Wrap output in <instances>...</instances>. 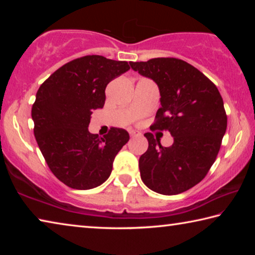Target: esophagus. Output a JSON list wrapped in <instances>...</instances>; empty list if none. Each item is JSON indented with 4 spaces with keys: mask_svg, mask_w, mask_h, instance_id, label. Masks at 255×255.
Here are the masks:
<instances>
[{
    "mask_svg": "<svg viewBox=\"0 0 255 255\" xmlns=\"http://www.w3.org/2000/svg\"><path fill=\"white\" fill-rule=\"evenodd\" d=\"M129 135H130V137H138V136H140V132L135 131V130H130L129 131Z\"/></svg>",
    "mask_w": 255,
    "mask_h": 255,
    "instance_id": "esophagus-1",
    "label": "esophagus"
}]
</instances>
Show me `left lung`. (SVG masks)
Listing matches in <instances>:
<instances>
[{"instance_id": "obj_1", "label": "left lung", "mask_w": 255, "mask_h": 255, "mask_svg": "<svg viewBox=\"0 0 255 255\" xmlns=\"http://www.w3.org/2000/svg\"><path fill=\"white\" fill-rule=\"evenodd\" d=\"M133 71L157 84L161 108L152 130H169L173 144L164 147L152 132L139 157L143 182L165 196L179 195L205 178L217 157L227 116L217 86L195 66L174 57L130 62Z\"/></svg>"}]
</instances>
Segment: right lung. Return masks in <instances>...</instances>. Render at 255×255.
I'll list each match as a JSON object with an SVG mask.
<instances>
[{
	"mask_svg": "<svg viewBox=\"0 0 255 255\" xmlns=\"http://www.w3.org/2000/svg\"><path fill=\"white\" fill-rule=\"evenodd\" d=\"M123 60L88 55L55 71L32 105L33 132L53 174L72 189L89 190L109 178L116 155L129 140L123 128L103 137L89 131L92 111L103 108L108 83L129 70Z\"/></svg>",
	"mask_w": 255,
	"mask_h": 255,
	"instance_id": "obj_1",
	"label": "right lung"
}]
</instances>
